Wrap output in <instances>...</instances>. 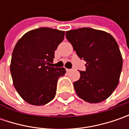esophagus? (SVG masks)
Masks as SVG:
<instances>
[{
    "label": "esophagus",
    "mask_w": 129,
    "mask_h": 129,
    "mask_svg": "<svg viewBox=\"0 0 129 129\" xmlns=\"http://www.w3.org/2000/svg\"><path fill=\"white\" fill-rule=\"evenodd\" d=\"M71 70H72L71 69H66V71H67V72H70Z\"/></svg>",
    "instance_id": "1"
}]
</instances>
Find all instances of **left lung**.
<instances>
[{
    "label": "left lung",
    "mask_w": 129,
    "mask_h": 129,
    "mask_svg": "<svg viewBox=\"0 0 129 129\" xmlns=\"http://www.w3.org/2000/svg\"><path fill=\"white\" fill-rule=\"evenodd\" d=\"M77 56L86 62L85 71L73 83L77 95L85 101L97 103L110 96L118 86L123 59L115 39L108 33L91 28L66 32Z\"/></svg>",
    "instance_id": "8db88e82"
}]
</instances>
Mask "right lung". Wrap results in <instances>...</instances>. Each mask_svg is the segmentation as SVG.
Wrapping results in <instances>:
<instances>
[{"label":"right lung","instance_id":"right-lung-1","mask_svg":"<svg viewBox=\"0 0 129 129\" xmlns=\"http://www.w3.org/2000/svg\"><path fill=\"white\" fill-rule=\"evenodd\" d=\"M64 36L63 31L39 28L26 33L16 43L10 70L16 90L28 103L42 106L55 96L58 79L66 71L51 64Z\"/></svg>","mask_w":129,"mask_h":129}]
</instances>
